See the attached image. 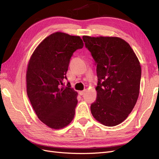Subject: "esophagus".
<instances>
[{"instance_id":"obj_1","label":"esophagus","mask_w":159,"mask_h":159,"mask_svg":"<svg viewBox=\"0 0 159 159\" xmlns=\"http://www.w3.org/2000/svg\"><path fill=\"white\" fill-rule=\"evenodd\" d=\"M85 90H84V91H80V95H84V94H85Z\"/></svg>"}]
</instances>
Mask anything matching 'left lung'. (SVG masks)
Segmentation results:
<instances>
[{"mask_svg": "<svg viewBox=\"0 0 159 159\" xmlns=\"http://www.w3.org/2000/svg\"><path fill=\"white\" fill-rule=\"evenodd\" d=\"M97 66V99L91 105L93 117L113 127L125 120L139 94L141 68L131 47L117 37L83 36Z\"/></svg>", "mask_w": 159, "mask_h": 159, "instance_id": "1", "label": "left lung"}]
</instances>
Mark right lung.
Returning <instances> with one entry per match:
<instances>
[{
  "label": "right lung",
  "mask_w": 159,
  "mask_h": 159,
  "mask_svg": "<svg viewBox=\"0 0 159 159\" xmlns=\"http://www.w3.org/2000/svg\"><path fill=\"white\" fill-rule=\"evenodd\" d=\"M83 46L80 36L57 32L38 45L29 61L28 97L38 119L52 129L64 128L74 117L78 93L64 81L74 52Z\"/></svg>",
  "instance_id": "obj_1"
}]
</instances>
